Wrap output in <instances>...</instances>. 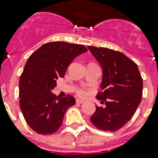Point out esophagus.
<instances>
[{"mask_svg": "<svg viewBox=\"0 0 158 158\" xmlns=\"http://www.w3.org/2000/svg\"><path fill=\"white\" fill-rule=\"evenodd\" d=\"M83 102H84V101H82V100H79V99L76 100V103L77 104H82V103H83Z\"/></svg>", "mask_w": 158, "mask_h": 158, "instance_id": "34e87169", "label": "esophagus"}]
</instances>
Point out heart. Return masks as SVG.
Wrapping results in <instances>:
<instances>
[{"label": "heart", "mask_w": 158, "mask_h": 158, "mask_svg": "<svg viewBox=\"0 0 158 158\" xmlns=\"http://www.w3.org/2000/svg\"><path fill=\"white\" fill-rule=\"evenodd\" d=\"M76 94L80 97H85L87 95V91H86L85 88H78L76 89Z\"/></svg>", "instance_id": "1"}]
</instances>
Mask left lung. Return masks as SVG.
I'll return each instance as SVG.
<instances>
[{
  "label": "left lung",
  "mask_w": 158,
  "mask_h": 158,
  "mask_svg": "<svg viewBox=\"0 0 158 158\" xmlns=\"http://www.w3.org/2000/svg\"><path fill=\"white\" fill-rule=\"evenodd\" d=\"M88 48L103 68L102 91L97 97L106 105L105 108L97 106L91 122L100 130L116 131L136 111L141 101L143 79L136 63L123 53L107 48Z\"/></svg>",
  "instance_id": "8db88e82"
}]
</instances>
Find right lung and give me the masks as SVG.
I'll use <instances>...</instances> for the list:
<instances>
[{
	"label": "right lung",
	"mask_w": 158,
	"mask_h": 158,
	"mask_svg": "<svg viewBox=\"0 0 158 158\" xmlns=\"http://www.w3.org/2000/svg\"><path fill=\"white\" fill-rule=\"evenodd\" d=\"M87 51L82 44L48 42L29 57L19 79V105L34 131L50 135L60 128L66 110L75 105V99L70 95L59 98L51 91L75 57Z\"/></svg>",
	"instance_id": "right-lung-1"
}]
</instances>
